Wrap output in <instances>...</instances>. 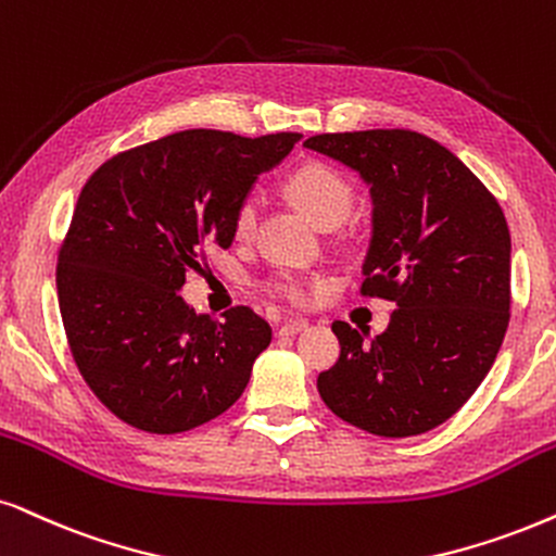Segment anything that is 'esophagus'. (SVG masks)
<instances>
[{
	"label": "esophagus",
	"mask_w": 556,
	"mask_h": 556,
	"mask_svg": "<svg viewBox=\"0 0 556 556\" xmlns=\"http://www.w3.org/2000/svg\"><path fill=\"white\" fill-rule=\"evenodd\" d=\"M307 328V320L305 318H292V320H285L282 328H279V333L282 336H294V333H302V330Z\"/></svg>",
	"instance_id": "obj_1"
}]
</instances>
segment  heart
Returning <instances> with one entry per match:
<instances>
[{
    "label": "heart",
    "mask_w": 556,
    "mask_h": 556,
    "mask_svg": "<svg viewBox=\"0 0 556 556\" xmlns=\"http://www.w3.org/2000/svg\"><path fill=\"white\" fill-rule=\"evenodd\" d=\"M285 192L290 200L320 228H333L343 223L354 207V187L343 177L339 168L320 164H302L285 179ZM258 226V202L254 197H245L233 215V236L236 241H251ZM266 290L274 298H282L292 305H302L311 300L313 285L298 274L279 271L266 279Z\"/></svg>",
    "instance_id": "obj_1"
}]
</instances>
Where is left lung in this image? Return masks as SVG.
Segmentation results:
<instances>
[{
  "instance_id": "left-lung-1",
  "label": "left lung",
  "mask_w": 556,
  "mask_h": 556,
  "mask_svg": "<svg viewBox=\"0 0 556 556\" xmlns=\"http://www.w3.org/2000/svg\"><path fill=\"white\" fill-rule=\"evenodd\" d=\"M305 149L354 168L369 187L362 294L397 305L369 343L349 323H333L341 356L318 377L323 403L375 435L431 431L472 397L505 339L503 210L452 151L420 132H323Z\"/></svg>"
}]
</instances>
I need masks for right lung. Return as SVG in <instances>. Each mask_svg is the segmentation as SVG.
Returning <instances> with one entry per match:
<instances>
[{"instance_id": "right-lung-1", "label": "right lung", "mask_w": 556, "mask_h": 556, "mask_svg": "<svg viewBox=\"0 0 556 556\" xmlns=\"http://www.w3.org/2000/svg\"><path fill=\"white\" fill-rule=\"evenodd\" d=\"M300 138L181 130L117 153L84 185L59 307L84 382L128 426L181 433L243 395L269 323L243 305L215 320L179 290L202 245L233 243L236 207Z\"/></svg>"}]
</instances>
